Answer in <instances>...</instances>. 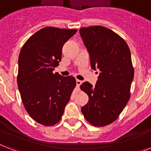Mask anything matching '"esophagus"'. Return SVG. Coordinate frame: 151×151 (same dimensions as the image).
<instances>
[{
	"label": "esophagus",
	"instance_id": "esophagus-1",
	"mask_svg": "<svg viewBox=\"0 0 151 151\" xmlns=\"http://www.w3.org/2000/svg\"><path fill=\"white\" fill-rule=\"evenodd\" d=\"M76 84H77V86H78V88H79L80 85L82 84V81H80V80H77V81H76Z\"/></svg>",
	"mask_w": 151,
	"mask_h": 151
}]
</instances>
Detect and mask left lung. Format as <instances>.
Wrapping results in <instances>:
<instances>
[{"label": "left lung", "mask_w": 151, "mask_h": 151, "mask_svg": "<svg viewBox=\"0 0 151 151\" xmlns=\"http://www.w3.org/2000/svg\"><path fill=\"white\" fill-rule=\"evenodd\" d=\"M80 34L90 54L91 68L100 70L95 87L88 81L81 85L89 97L81 111L89 123L105 127L118 119L130 99L134 76L130 50L122 37L104 26L81 28Z\"/></svg>", "instance_id": "8db88e82"}]
</instances>
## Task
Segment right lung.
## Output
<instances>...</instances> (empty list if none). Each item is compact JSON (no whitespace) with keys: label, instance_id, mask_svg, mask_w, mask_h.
I'll return each mask as SVG.
<instances>
[{"label":"right lung","instance_id":"add662e5","mask_svg":"<svg viewBox=\"0 0 151 151\" xmlns=\"http://www.w3.org/2000/svg\"><path fill=\"white\" fill-rule=\"evenodd\" d=\"M77 29L45 27L33 34L18 56V90L28 114L35 122L51 127L60 122L76 86L72 76L53 73L61 60L63 44Z\"/></svg>","mask_w":151,"mask_h":151}]
</instances>
